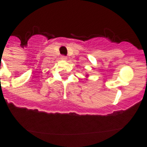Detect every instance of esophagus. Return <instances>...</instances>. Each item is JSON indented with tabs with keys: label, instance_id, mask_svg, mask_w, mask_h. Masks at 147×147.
<instances>
[{
	"label": "esophagus",
	"instance_id": "1",
	"mask_svg": "<svg viewBox=\"0 0 147 147\" xmlns=\"http://www.w3.org/2000/svg\"><path fill=\"white\" fill-rule=\"evenodd\" d=\"M61 59H62V60H66V59H67V57H65V56L64 55L61 56Z\"/></svg>",
	"mask_w": 147,
	"mask_h": 147
}]
</instances>
